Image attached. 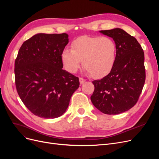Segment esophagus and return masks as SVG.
Returning a JSON list of instances; mask_svg holds the SVG:
<instances>
[{
  "mask_svg": "<svg viewBox=\"0 0 159 159\" xmlns=\"http://www.w3.org/2000/svg\"><path fill=\"white\" fill-rule=\"evenodd\" d=\"M80 84H83L85 81V80H84V78H80Z\"/></svg>",
  "mask_w": 159,
  "mask_h": 159,
  "instance_id": "34e87169",
  "label": "esophagus"
}]
</instances>
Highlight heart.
<instances>
[{"label":"heart","instance_id":"b5f03b06","mask_svg":"<svg viewBox=\"0 0 159 159\" xmlns=\"http://www.w3.org/2000/svg\"><path fill=\"white\" fill-rule=\"evenodd\" d=\"M117 57V46L111 38L84 36L71 43V50L65 48L61 59L66 70L74 74L81 60L86 71L93 78H102L109 74Z\"/></svg>","mask_w":159,"mask_h":159}]
</instances>
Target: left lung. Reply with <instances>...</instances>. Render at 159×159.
<instances>
[{
    "label": "left lung",
    "instance_id": "left-lung-1",
    "mask_svg": "<svg viewBox=\"0 0 159 159\" xmlns=\"http://www.w3.org/2000/svg\"><path fill=\"white\" fill-rule=\"evenodd\" d=\"M112 38L117 46V57L110 73L94 80L91 96L94 106L101 112L117 115L136 104L145 81V55L134 37L121 28L99 31Z\"/></svg>",
    "mask_w": 159,
    "mask_h": 159
}]
</instances>
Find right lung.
<instances>
[{"instance_id": "1", "label": "right lung", "mask_w": 159, "mask_h": 159, "mask_svg": "<svg viewBox=\"0 0 159 159\" xmlns=\"http://www.w3.org/2000/svg\"><path fill=\"white\" fill-rule=\"evenodd\" d=\"M68 42L66 33H39L24 42L18 51L14 64L17 92L38 117L61 116L79 88V78L62 69L61 54Z\"/></svg>"}]
</instances>
